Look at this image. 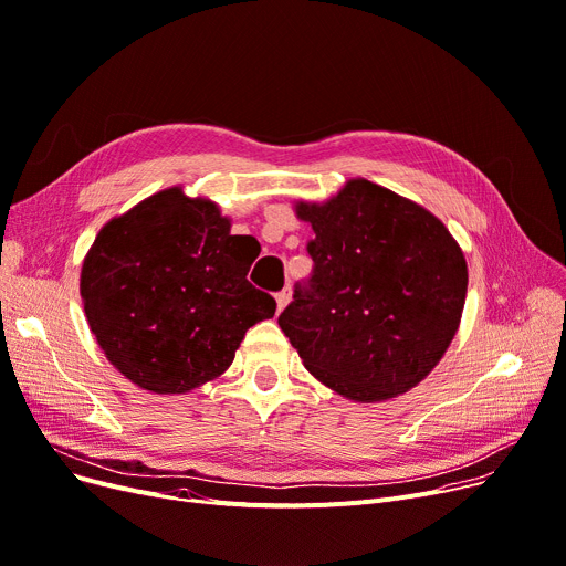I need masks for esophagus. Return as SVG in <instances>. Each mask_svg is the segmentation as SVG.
I'll list each match as a JSON object with an SVG mask.
<instances>
[{"label":"esophagus","instance_id":"1","mask_svg":"<svg viewBox=\"0 0 566 566\" xmlns=\"http://www.w3.org/2000/svg\"><path fill=\"white\" fill-rule=\"evenodd\" d=\"M289 301H291V291H289V289L280 291L277 296H275V303H277V312H282V310L289 305Z\"/></svg>","mask_w":566,"mask_h":566}]
</instances>
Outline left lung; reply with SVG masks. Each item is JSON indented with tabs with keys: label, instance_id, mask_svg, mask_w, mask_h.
<instances>
[{
	"label": "left lung",
	"instance_id": "1",
	"mask_svg": "<svg viewBox=\"0 0 566 566\" xmlns=\"http://www.w3.org/2000/svg\"><path fill=\"white\" fill-rule=\"evenodd\" d=\"M293 210L314 231V275L277 324L303 365L365 405L419 386L460 326L467 261L458 240L430 210L365 178Z\"/></svg>",
	"mask_w": 566,
	"mask_h": 566
}]
</instances>
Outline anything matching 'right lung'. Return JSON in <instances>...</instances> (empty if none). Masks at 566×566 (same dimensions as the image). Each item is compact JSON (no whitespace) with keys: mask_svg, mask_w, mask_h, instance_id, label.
<instances>
[{"mask_svg":"<svg viewBox=\"0 0 566 566\" xmlns=\"http://www.w3.org/2000/svg\"><path fill=\"white\" fill-rule=\"evenodd\" d=\"M252 235L180 185L147 196L102 227L81 268L90 331L108 363L157 396L222 377L275 301L248 282Z\"/></svg>","mask_w":566,"mask_h":566,"instance_id":"right-lung-1","label":"right lung"}]
</instances>
